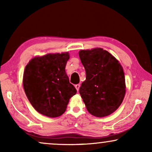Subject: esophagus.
I'll use <instances>...</instances> for the list:
<instances>
[{
	"mask_svg": "<svg viewBox=\"0 0 152 152\" xmlns=\"http://www.w3.org/2000/svg\"><path fill=\"white\" fill-rule=\"evenodd\" d=\"M75 88H76V89H77V91H79V89H80V84H76L75 86Z\"/></svg>",
	"mask_w": 152,
	"mask_h": 152,
	"instance_id": "1",
	"label": "esophagus"
}]
</instances>
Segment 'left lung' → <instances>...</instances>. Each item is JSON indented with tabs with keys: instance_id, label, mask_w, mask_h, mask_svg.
Wrapping results in <instances>:
<instances>
[{
	"instance_id": "obj_1",
	"label": "left lung",
	"mask_w": 152,
	"mask_h": 152,
	"mask_svg": "<svg viewBox=\"0 0 152 152\" xmlns=\"http://www.w3.org/2000/svg\"><path fill=\"white\" fill-rule=\"evenodd\" d=\"M79 56L86 70L80 94L86 109L97 118L111 115L121 104L126 93L121 64L100 48L81 50Z\"/></svg>"
}]
</instances>
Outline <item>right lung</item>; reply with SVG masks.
<instances>
[{"label":"right lung","instance_id":"1","mask_svg":"<svg viewBox=\"0 0 152 152\" xmlns=\"http://www.w3.org/2000/svg\"><path fill=\"white\" fill-rule=\"evenodd\" d=\"M69 53H49L33 57L25 68L23 84L34 109L50 118L61 115L77 90L69 82L65 68Z\"/></svg>","mask_w":152,"mask_h":152}]
</instances>
